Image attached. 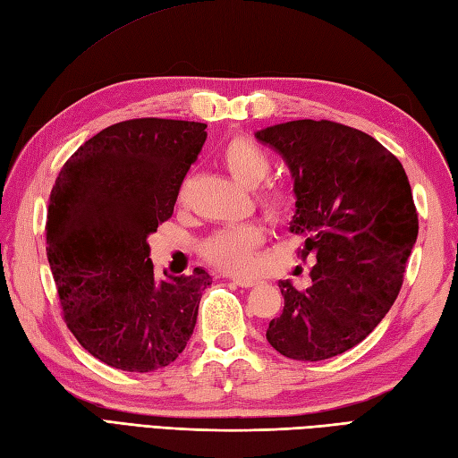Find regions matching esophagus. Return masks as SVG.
I'll use <instances>...</instances> for the list:
<instances>
[{"instance_id": "esophagus-1", "label": "esophagus", "mask_w": 458, "mask_h": 458, "mask_svg": "<svg viewBox=\"0 0 458 458\" xmlns=\"http://www.w3.org/2000/svg\"><path fill=\"white\" fill-rule=\"evenodd\" d=\"M232 283H233V284H238V286H242V289H250V286L259 284V281H258V279H242V277H232Z\"/></svg>"}]
</instances>
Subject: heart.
I'll use <instances>...</instances> for the list:
<instances>
[{
  "instance_id": "b5f03b06",
  "label": "heart",
  "mask_w": 458,
  "mask_h": 458,
  "mask_svg": "<svg viewBox=\"0 0 458 458\" xmlns=\"http://www.w3.org/2000/svg\"><path fill=\"white\" fill-rule=\"evenodd\" d=\"M220 162L228 174L243 187H258L271 172V156L259 144L246 136H232L220 148ZM185 187L181 191V197ZM255 203L263 215L273 222H284L296 208L294 189L284 181H267L255 195ZM265 243V228L261 225H240L212 233L200 243L203 258L215 267L246 275L255 267V255Z\"/></svg>"
}]
</instances>
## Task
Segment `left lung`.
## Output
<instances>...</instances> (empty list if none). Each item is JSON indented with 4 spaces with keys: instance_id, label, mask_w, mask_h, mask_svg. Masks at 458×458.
<instances>
[{
    "instance_id": "left-lung-1",
    "label": "left lung",
    "mask_w": 458,
    "mask_h": 458,
    "mask_svg": "<svg viewBox=\"0 0 458 458\" xmlns=\"http://www.w3.org/2000/svg\"><path fill=\"white\" fill-rule=\"evenodd\" d=\"M289 165L296 215L291 232L314 258L310 286L281 281L283 314L267 342L296 360H324L363 342L402 289L418 238V212L394 154L334 121H291L255 132Z\"/></svg>"
}]
</instances>
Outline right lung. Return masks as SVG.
Wrapping results in <instances>:
<instances>
[{
    "mask_svg": "<svg viewBox=\"0 0 458 458\" xmlns=\"http://www.w3.org/2000/svg\"><path fill=\"white\" fill-rule=\"evenodd\" d=\"M207 124L131 119L81 144L56 177L47 255L62 316L101 363L152 373L179 357L197 324L205 269L157 281L146 238L174 215Z\"/></svg>",
    "mask_w": 458,
    "mask_h": 458,
    "instance_id": "right-lung-1",
    "label": "right lung"
}]
</instances>
